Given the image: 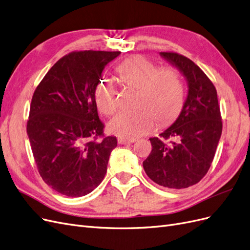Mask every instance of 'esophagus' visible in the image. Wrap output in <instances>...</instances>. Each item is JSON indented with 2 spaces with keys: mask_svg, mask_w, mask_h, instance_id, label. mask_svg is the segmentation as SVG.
Segmentation results:
<instances>
[{
  "mask_svg": "<svg viewBox=\"0 0 250 250\" xmlns=\"http://www.w3.org/2000/svg\"><path fill=\"white\" fill-rule=\"evenodd\" d=\"M136 139H128V138H118V143L119 144H126V143H133L135 142Z\"/></svg>",
  "mask_w": 250,
  "mask_h": 250,
  "instance_id": "obj_1",
  "label": "esophagus"
}]
</instances>
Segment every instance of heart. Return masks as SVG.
Here are the masks:
<instances>
[{
	"label": "heart",
	"mask_w": 250,
	"mask_h": 250,
	"mask_svg": "<svg viewBox=\"0 0 250 250\" xmlns=\"http://www.w3.org/2000/svg\"><path fill=\"white\" fill-rule=\"evenodd\" d=\"M116 72L125 85L138 88L133 111H122L108 124L111 134L125 138H138L155 127L156 119L166 124L173 120L182 108L184 87L178 72L172 68L158 69L142 56L120 63ZM94 100L101 113L111 115L117 109V89L111 80H104L95 88Z\"/></svg>",
	"instance_id": "heart-1"
}]
</instances>
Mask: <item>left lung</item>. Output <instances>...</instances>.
<instances>
[{"label":"left lung","instance_id":"obj_1","mask_svg":"<svg viewBox=\"0 0 250 250\" xmlns=\"http://www.w3.org/2000/svg\"><path fill=\"white\" fill-rule=\"evenodd\" d=\"M160 56L186 79L187 98L174 123L149 138L152 149L144 160L148 178L160 186L188 188L197 184L210 168L222 132L220 108L213 83L196 64L176 53ZM170 138L171 142L166 140Z\"/></svg>","mask_w":250,"mask_h":250}]
</instances>
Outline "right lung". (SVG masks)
Here are the masks:
<instances>
[{"label":"right lung","instance_id":"add662e5","mask_svg":"<svg viewBox=\"0 0 250 250\" xmlns=\"http://www.w3.org/2000/svg\"><path fill=\"white\" fill-rule=\"evenodd\" d=\"M120 52L84 51L64 56L32 98L27 134L46 185L69 197L87 195L107 172L116 137L103 135L94 91L102 72ZM95 140L93 141V139Z\"/></svg>","mask_w":250,"mask_h":250}]
</instances>
